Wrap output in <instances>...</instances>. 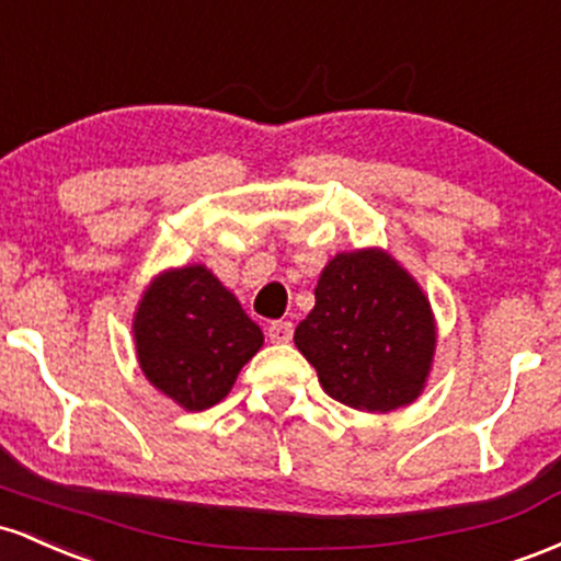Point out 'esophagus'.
Returning <instances> with one entry per match:
<instances>
[{
	"mask_svg": "<svg viewBox=\"0 0 561 561\" xmlns=\"http://www.w3.org/2000/svg\"><path fill=\"white\" fill-rule=\"evenodd\" d=\"M267 336H270V342H275V344L291 342L294 323H291V320H275V323H270Z\"/></svg>",
	"mask_w": 561,
	"mask_h": 561,
	"instance_id": "34e87169",
	"label": "esophagus"
}]
</instances>
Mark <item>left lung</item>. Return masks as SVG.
Instances as JSON below:
<instances>
[{
  "label": "left lung",
  "mask_w": 561,
  "mask_h": 561,
  "mask_svg": "<svg viewBox=\"0 0 561 561\" xmlns=\"http://www.w3.org/2000/svg\"><path fill=\"white\" fill-rule=\"evenodd\" d=\"M294 344L329 398L389 413L426 389L437 320L424 288L389 251H342L320 273L314 307L294 331Z\"/></svg>",
  "instance_id": "8db88e82"
}]
</instances>
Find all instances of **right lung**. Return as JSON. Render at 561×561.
Here are the masks:
<instances>
[{
    "label": "right lung",
    "instance_id": "1",
    "mask_svg": "<svg viewBox=\"0 0 561 561\" xmlns=\"http://www.w3.org/2000/svg\"><path fill=\"white\" fill-rule=\"evenodd\" d=\"M131 339L150 387L191 413L228 398L264 344L260 325L206 264L156 275L135 307Z\"/></svg>",
    "mask_w": 561,
    "mask_h": 561
}]
</instances>
